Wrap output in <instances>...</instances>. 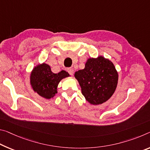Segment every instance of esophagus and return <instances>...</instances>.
I'll return each instance as SVG.
<instances>
[{
	"mask_svg": "<svg viewBox=\"0 0 150 150\" xmlns=\"http://www.w3.org/2000/svg\"><path fill=\"white\" fill-rule=\"evenodd\" d=\"M67 71H68V73H69L71 75H73V73H74V70H73V68H68L67 69Z\"/></svg>",
	"mask_w": 150,
	"mask_h": 150,
	"instance_id": "34e87169",
	"label": "esophagus"
}]
</instances>
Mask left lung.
Returning <instances> with one entry per match:
<instances>
[{"instance_id": "left-lung-1", "label": "left lung", "mask_w": 150, "mask_h": 150, "mask_svg": "<svg viewBox=\"0 0 150 150\" xmlns=\"http://www.w3.org/2000/svg\"><path fill=\"white\" fill-rule=\"evenodd\" d=\"M83 96L92 105L105 103L112 96L118 81L113 63L102 56L87 59L83 69L75 73Z\"/></svg>"}]
</instances>
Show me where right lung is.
Segmentation results:
<instances>
[{"label":"right lung","instance_id":"add662e5","mask_svg":"<svg viewBox=\"0 0 150 150\" xmlns=\"http://www.w3.org/2000/svg\"><path fill=\"white\" fill-rule=\"evenodd\" d=\"M65 71L58 73L51 71V67L46 63L35 67L30 76V83L33 89L40 96L45 99H51L57 93V86L64 78L69 77Z\"/></svg>","mask_w":150,"mask_h":150}]
</instances>
